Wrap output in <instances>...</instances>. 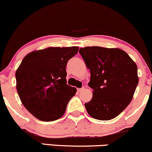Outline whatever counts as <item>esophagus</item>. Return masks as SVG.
<instances>
[{
  "label": "esophagus",
  "instance_id": "1",
  "mask_svg": "<svg viewBox=\"0 0 152 152\" xmlns=\"http://www.w3.org/2000/svg\"><path fill=\"white\" fill-rule=\"evenodd\" d=\"M85 90V87H82L81 88H78L77 91L78 92H81V91H83V90Z\"/></svg>",
  "mask_w": 152,
  "mask_h": 152
}]
</instances>
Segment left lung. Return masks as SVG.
I'll list each match as a JSON object with an SVG mask.
<instances>
[{"instance_id": "obj_1", "label": "left lung", "mask_w": 152, "mask_h": 152, "mask_svg": "<svg viewBox=\"0 0 152 152\" xmlns=\"http://www.w3.org/2000/svg\"><path fill=\"white\" fill-rule=\"evenodd\" d=\"M80 54L90 72L93 98L85 104L90 116L101 121L119 115L132 100L138 83L137 66L120 49L87 47Z\"/></svg>"}]
</instances>
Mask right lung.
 <instances>
[{
	"mask_svg": "<svg viewBox=\"0 0 152 152\" xmlns=\"http://www.w3.org/2000/svg\"><path fill=\"white\" fill-rule=\"evenodd\" d=\"M78 47H49L27 54L16 72L22 104L34 116L53 121L64 115L75 88L67 84L66 66Z\"/></svg>",
	"mask_w": 152,
	"mask_h": 152,
	"instance_id": "obj_1",
	"label": "right lung"
}]
</instances>
